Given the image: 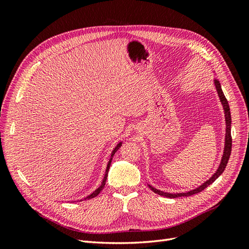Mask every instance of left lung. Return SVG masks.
Returning a JSON list of instances; mask_svg holds the SVG:
<instances>
[{
  "label": "left lung",
  "mask_w": 249,
  "mask_h": 249,
  "mask_svg": "<svg viewBox=\"0 0 249 249\" xmlns=\"http://www.w3.org/2000/svg\"><path fill=\"white\" fill-rule=\"evenodd\" d=\"M214 85L216 88V91L218 93V96H219L220 102L222 104L223 107V111H224V117H225V141H224V149H223V155L221 158V162L219 164V167L216 170V172L214 175L211 177L208 180H206L205 183H202L199 187L195 188L193 190H190L188 192H184V193H168V192H164L161 190H158L156 188H154L153 186L148 185V187L152 189L156 194H159L161 196H165V197H169V198H176V197H182V196H190V195L196 194L201 192L203 189H206L208 186H210L212 183L215 182V179L219 178V176L224 171L225 167H227V164L229 162L230 156H231V110H230V106L228 100L225 99V96L223 94V91L221 89V85L218 80L214 81Z\"/></svg>",
  "instance_id": "left-lung-1"
}]
</instances>
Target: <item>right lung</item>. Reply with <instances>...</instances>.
Wrapping results in <instances>:
<instances>
[{"label":"right lung","instance_id":"right-lung-1","mask_svg":"<svg viewBox=\"0 0 249 249\" xmlns=\"http://www.w3.org/2000/svg\"><path fill=\"white\" fill-rule=\"evenodd\" d=\"M122 144H123V142H119L118 144L115 146V148L112 150V154H111V157H110V159H109V162H108V164H107V168H106V172H105V177H104V178H103V182H102V185L97 188V189L95 190V191H93L91 194L90 195H88V196H86L84 199L86 200V199H90V198H93V197H95V196H97V195L100 194V192L104 189V187H105V184H106V180H107V177H108V171H109V168H110V165H111V162H112V158H113V156H114V154L116 153V150L122 146ZM82 200V199H81Z\"/></svg>","mask_w":249,"mask_h":249}]
</instances>
